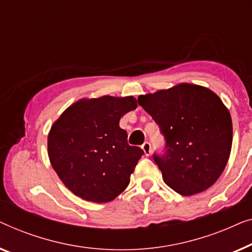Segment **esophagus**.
<instances>
[{
	"instance_id": "34e87169",
	"label": "esophagus",
	"mask_w": 252,
	"mask_h": 252,
	"mask_svg": "<svg viewBox=\"0 0 252 252\" xmlns=\"http://www.w3.org/2000/svg\"><path fill=\"white\" fill-rule=\"evenodd\" d=\"M141 148H143V151H144V153H145V155H150L151 154V152H152V148H151V144L148 143V141H145V143L141 145Z\"/></svg>"
}]
</instances>
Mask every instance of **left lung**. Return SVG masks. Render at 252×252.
Here are the masks:
<instances>
[{
	"mask_svg": "<svg viewBox=\"0 0 252 252\" xmlns=\"http://www.w3.org/2000/svg\"><path fill=\"white\" fill-rule=\"evenodd\" d=\"M138 104L157 122L165 148L154 161L164 183L190 196L214 185L231 154L232 118L221 99L208 88L180 83L141 94Z\"/></svg>",
	"mask_w": 252,
	"mask_h": 252,
	"instance_id": "obj_1",
	"label": "left lung"
}]
</instances>
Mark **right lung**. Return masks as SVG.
<instances>
[{
  "label": "right lung",
  "instance_id": "add662e5",
  "mask_svg": "<svg viewBox=\"0 0 252 252\" xmlns=\"http://www.w3.org/2000/svg\"><path fill=\"white\" fill-rule=\"evenodd\" d=\"M137 107L136 98H83L66 108L48 134V155L60 180L76 196L105 203L130 183L144 154L127 144L120 120Z\"/></svg>",
  "mask_w": 252,
  "mask_h": 252
}]
</instances>
